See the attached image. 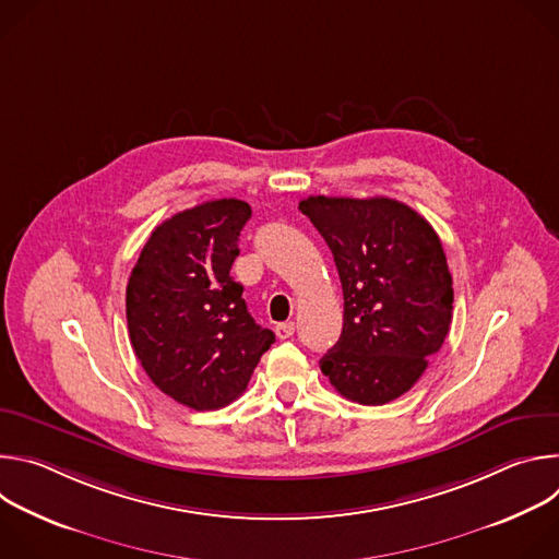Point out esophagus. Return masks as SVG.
<instances>
[{
  "label": "esophagus",
  "mask_w": 559,
  "mask_h": 559,
  "mask_svg": "<svg viewBox=\"0 0 559 559\" xmlns=\"http://www.w3.org/2000/svg\"><path fill=\"white\" fill-rule=\"evenodd\" d=\"M294 330H296V325L292 323V321H287V323H278L276 325V336L281 338V341H285V338H292L294 336Z\"/></svg>",
  "instance_id": "obj_1"
}]
</instances>
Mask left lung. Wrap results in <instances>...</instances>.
Here are the masks:
<instances>
[{
	"label": "left lung",
	"mask_w": 559,
	"mask_h": 559,
	"mask_svg": "<svg viewBox=\"0 0 559 559\" xmlns=\"http://www.w3.org/2000/svg\"><path fill=\"white\" fill-rule=\"evenodd\" d=\"M298 210L330 246L345 300L341 338L321 371L347 401L391 403L449 334L453 281L440 238L416 210L386 197H307Z\"/></svg>",
	"instance_id": "8db88e82"
}]
</instances>
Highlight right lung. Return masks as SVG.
I'll list each match as a JSON object with an SVG mask.
<instances>
[{
    "label": "right lung",
    "instance_id": "1",
    "mask_svg": "<svg viewBox=\"0 0 559 559\" xmlns=\"http://www.w3.org/2000/svg\"><path fill=\"white\" fill-rule=\"evenodd\" d=\"M252 207L216 199L156 225L130 274L126 316L150 380L194 412L221 409L248 389L276 341L254 323L229 276Z\"/></svg>",
    "mask_w": 559,
    "mask_h": 559
}]
</instances>
